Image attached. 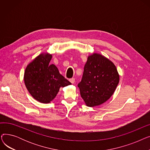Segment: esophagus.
<instances>
[{
	"label": "esophagus",
	"instance_id": "esophagus-1",
	"mask_svg": "<svg viewBox=\"0 0 150 150\" xmlns=\"http://www.w3.org/2000/svg\"><path fill=\"white\" fill-rule=\"evenodd\" d=\"M69 81L71 83H72V84H74V83H75V78H70V79H69Z\"/></svg>",
	"mask_w": 150,
	"mask_h": 150
}]
</instances>
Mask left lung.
<instances>
[{
	"label": "left lung",
	"instance_id": "8db88e82",
	"mask_svg": "<svg viewBox=\"0 0 150 150\" xmlns=\"http://www.w3.org/2000/svg\"><path fill=\"white\" fill-rule=\"evenodd\" d=\"M119 82V75L114 63L103 55L93 53L88 58L78 87L86 105L93 107L111 97Z\"/></svg>",
	"mask_w": 150,
	"mask_h": 150
}]
</instances>
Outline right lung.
<instances>
[{
    "label": "right lung",
    "mask_w": 150,
    "mask_h": 150,
    "mask_svg": "<svg viewBox=\"0 0 150 150\" xmlns=\"http://www.w3.org/2000/svg\"><path fill=\"white\" fill-rule=\"evenodd\" d=\"M52 55L42 53L27 66L24 82L30 93L35 100L49 103L57 96L61 87L71 84L61 75L57 66L49 64Z\"/></svg>",
    "instance_id": "1"
}]
</instances>
